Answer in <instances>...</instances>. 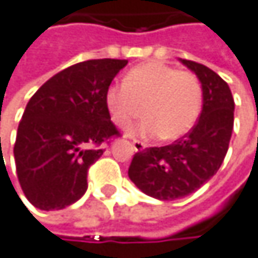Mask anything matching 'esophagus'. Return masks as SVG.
I'll list each match as a JSON object with an SVG mask.
<instances>
[{
	"instance_id": "34e87169",
	"label": "esophagus",
	"mask_w": 258,
	"mask_h": 258,
	"mask_svg": "<svg viewBox=\"0 0 258 258\" xmlns=\"http://www.w3.org/2000/svg\"><path fill=\"white\" fill-rule=\"evenodd\" d=\"M133 147H135L136 151H144L147 148V145L144 142H141V141H133Z\"/></svg>"
}]
</instances>
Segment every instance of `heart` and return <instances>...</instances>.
Masks as SVG:
<instances>
[{"mask_svg": "<svg viewBox=\"0 0 258 258\" xmlns=\"http://www.w3.org/2000/svg\"><path fill=\"white\" fill-rule=\"evenodd\" d=\"M105 104L113 122L122 130L145 114L147 119L136 132L148 136L159 135L163 141H177L197 123L203 104V86L192 71L148 61L128 71L123 84L110 86Z\"/></svg>", "mask_w": 258, "mask_h": 258, "instance_id": "heart-1", "label": "heart"}]
</instances>
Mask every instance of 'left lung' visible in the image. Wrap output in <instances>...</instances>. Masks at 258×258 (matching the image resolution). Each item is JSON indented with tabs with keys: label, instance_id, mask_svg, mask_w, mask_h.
Here are the masks:
<instances>
[{
	"label": "left lung",
	"instance_id": "1",
	"mask_svg": "<svg viewBox=\"0 0 258 258\" xmlns=\"http://www.w3.org/2000/svg\"><path fill=\"white\" fill-rule=\"evenodd\" d=\"M203 86V111L192 130L166 147H151L135 154L130 180L148 197L174 201L206 184L221 168L228 151L234 99L228 84L210 68L181 60Z\"/></svg>",
	"mask_w": 258,
	"mask_h": 258
}]
</instances>
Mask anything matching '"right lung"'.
I'll use <instances>...</instances> for the list:
<instances>
[{"label":"right lung","mask_w":258,"mask_h":258,"mask_svg":"<svg viewBox=\"0 0 258 258\" xmlns=\"http://www.w3.org/2000/svg\"><path fill=\"white\" fill-rule=\"evenodd\" d=\"M126 60L98 58L51 77L30 98L13 148L16 174L27 200L40 210H60L87 190L89 168L101 144L120 136L105 93Z\"/></svg>","instance_id":"right-lung-1"}]
</instances>
